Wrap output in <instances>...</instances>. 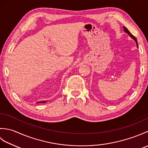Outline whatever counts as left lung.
<instances>
[{
  "instance_id": "1",
  "label": "left lung",
  "mask_w": 148,
  "mask_h": 148,
  "mask_svg": "<svg viewBox=\"0 0 148 148\" xmlns=\"http://www.w3.org/2000/svg\"><path fill=\"white\" fill-rule=\"evenodd\" d=\"M123 29H124V31H125V32L127 33V34H128V35H129V36L132 37V38L133 39L135 40V41H136V44H137V46L138 47V46H137V39H136V37L132 35V34L130 32V31L128 30L125 27H123Z\"/></svg>"
}]
</instances>
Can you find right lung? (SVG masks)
I'll list each match as a JSON object with an SVG mask.
<instances>
[{
  "label": "right lung",
  "instance_id": "add662e5",
  "mask_svg": "<svg viewBox=\"0 0 148 148\" xmlns=\"http://www.w3.org/2000/svg\"><path fill=\"white\" fill-rule=\"evenodd\" d=\"M45 102H46V101H42V102H38L37 103H45Z\"/></svg>",
  "mask_w": 148,
  "mask_h": 148
}]
</instances>
